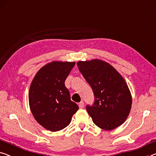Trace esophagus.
<instances>
[{"label":"esophagus","instance_id":"34e87169","mask_svg":"<svg viewBox=\"0 0 156 156\" xmlns=\"http://www.w3.org/2000/svg\"><path fill=\"white\" fill-rule=\"evenodd\" d=\"M78 106H79V108H83V107H84V102L80 101V103L78 104Z\"/></svg>","mask_w":156,"mask_h":156}]
</instances>
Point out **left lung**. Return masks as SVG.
Masks as SVG:
<instances>
[{
  "mask_svg": "<svg viewBox=\"0 0 156 156\" xmlns=\"http://www.w3.org/2000/svg\"><path fill=\"white\" fill-rule=\"evenodd\" d=\"M77 66L94 93V104L86 106L93 122L105 130L122 125L132 106L131 93L124 78L111 64L101 60L80 61Z\"/></svg>",
  "mask_w": 156,
  "mask_h": 156,
  "instance_id": "left-lung-1",
  "label": "left lung"
}]
</instances>
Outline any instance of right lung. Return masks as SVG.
I'll return each mask as SVG.
<instances>
[{"instance_id": "right-lung-1", "label": "right lung", "mask_w": 156, "mask_h": 156, "mask_svg": "<svg viewBox=\"0 0 156 156\" xmlns=\"http://www.w3.org/2000/svg\"><path fill=\"white\" fill-rule=\"evenodd\" d=\"M75 62H52L42 67L30 86V109L37 122L52 132L68 126L78 106L71 100L65 80Z\"/></svg>"}]
</instances>
